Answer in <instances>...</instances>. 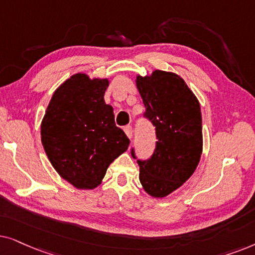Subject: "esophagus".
Here are the masks:
<instances>
[{"mask_svg":"<svg viewBox=\"0 0 255 255\" xmlns=\"http://www.w3.org/2000/svg\"><path fill=\"white\" fill-rule=\"evenodd\" d=\"M124 130H125L126 135H127L129 138H131V136H133V128H131V126H126V127L124 128Z\"/></svg>","mask_w":255,"mask_h":255,"instance_id":"1","label":"esophagus"}]
</instances>
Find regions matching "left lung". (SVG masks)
I'll list each match as a JSON object with an SVG mask.
<instances>
[{"mask_svg":"<svg viewBox=\"0 0 255 255\" xmlns=\"http://www.w3.org/2000/svg\"><path fill=\"white\" fill-rule=\"evenodd\" d=\"M143 101V114L155 127V150L147 159H137L140 182L152 197L168 196L190 178L203 149L199 103L177 74L156 70L136 78ZM131 156L136 158L134 148Z\"/></svg>","mask_w":255,"mask_h":255,"instance_id":"obj_1","label":"left lung"}]
</instances>
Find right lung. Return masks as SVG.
<instances>
[{"label":"right lung","instance_id":"obj_1","mask_svg":"<svg viewBox=\"0 0 255 255\" xmlns=\"http://www.w3.org/2000/svg\"><path fill=\"white\" fill-rule=\"evenodd\" d=\"M107 79L78 73L53 93L40 126L51 164L78 189H94L107 168L129 145L115 126L113 108L104 100Z\"/></svg>","mask_w":255,"mask_h":255}]
</instances>
